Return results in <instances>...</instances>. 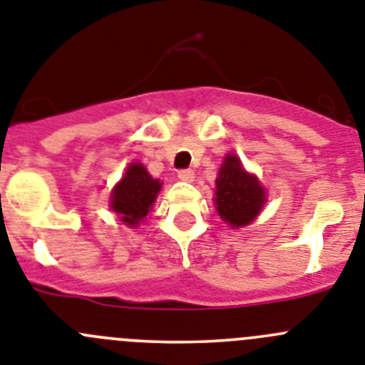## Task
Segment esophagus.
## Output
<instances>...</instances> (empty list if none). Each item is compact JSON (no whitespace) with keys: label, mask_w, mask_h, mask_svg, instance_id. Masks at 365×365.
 Here are the masks:
<instances>
[{"label":"esophagus","mask_w":365,"mask_h":365,"mask_svg":"<svg viewBox=\"0 0 365 365\" xmlns=\"http://www.w3.org/2000/svg\"><path fill=\"white\" fill-rule=\"evenodd\" d=\"M178 178L182 180V182H192V180H195V173L190 169H182L178 173Z\"/></svg>","instance_id":"obj_1"}]
</instances>
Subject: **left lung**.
Returning <instances> with one entry per match:
<instances>
[{
	"mask_svg": "<svg viewBox=\"0 0 365 365\" xmlns=\"http://www.w3.org/2000/svg\"><path fill=\"white\" fill-rule=\"evenodd\" d=\"M216 211L231 227H242L256 218L265 203L258 180L245 173L240 158L227 154L216 178Z\"/></svg>",
	"mask_w": 365,
	"mask_h": 365,
	"instance_id": "left-lung-1",
	"label": "left lung"
}]
</instances>
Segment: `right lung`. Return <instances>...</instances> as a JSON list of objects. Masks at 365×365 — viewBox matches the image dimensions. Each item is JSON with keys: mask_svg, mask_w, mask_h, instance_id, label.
<instances>
[{"mask_svg": "<svg viewBox=\"0 0 365 365\" xmlns=\"http://www.w3.org/2000/svg\"><path fill=\"white\" fill-rule=\"evenodd\" d=\"M162 183L154 180L142 163H133L125 176L114 187L110 205L121 222L136 227L149 215Z\"/></svg>", "mask_w": 365, "mask_h": 365, "instance_id": "right-lung-1", "label": "right lung"}]
</instances>
